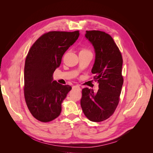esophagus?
Wrapping results in <instances>:
<instances>
[{
	"instance_id": "34e87169",
	"label": "esophagus",
	"mask_w": 153,
	"mask_h": 153,
	"mask_svg": "<svg viewBox=\"0 0 153 153\" xmlns=\"http://www.w3.org/2000/svg\"><path fill=\"white\" fill-rule=\"evenodd\" d=\"M73 89H77V90H81V88H80V87L78 85H75V86H73Z\"/></svg>"
}]
</instances>
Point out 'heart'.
I'll list each match as a JSON object with an SVG mask.
<instances>
[{
	"instance_id": "heart-1",
	"label": "heart",
	"mask_w": 153,
	"mask_h": 153,
	"mask_svg": "<svg viewBox=\"0 0 153 153\" xmlns=\"http://www.w3.org/2000/svg\"><path fill=\"white\" fill-rule=\"evenodd\" d=\"M82 51H88V50H85V49H84V50H82Z\"/></svg>"
}]
</instances>
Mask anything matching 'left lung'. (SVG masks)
Wrapping results in <instances>:
<instances>
[{"label": "left lung", "instance_id": "1", "mask_svg": "<svg viewBox=\"0 0 153 153\" xmlns=\"http://www.w3.org/2000/svg\"><path fill=\"white\" fill-rule=\"evenodd\" d=\"M85 36L94 48L95 61L91 71L99 89L94 93L91 89H83L80 105L90 121L101 122L114 114L119 103L123 84L122 55L112 37L105 32L87 30Z\"/></svg>", "mask_w": 153, "mask_h": 153}]
</instances>
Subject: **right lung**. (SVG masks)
<instances>
[{
  "label": "right lung",
  "instance_id": "1",
  "mask_svg": "<svg viewBox=\"0 0 153 153\" xmlns=\"http://www.w3.org/2000/svg\"><path fill=\"white\" fill-rule=\"evenodd\" d=\"M79 35L78 30L48 32L36 41L27 55L25 100L31 114L39 121H52L61 112L62 103L71 87L53 80V73Z\"/></svg>",
  "mask_w": 153,
  "mask_h": 153
}]
</instances>
